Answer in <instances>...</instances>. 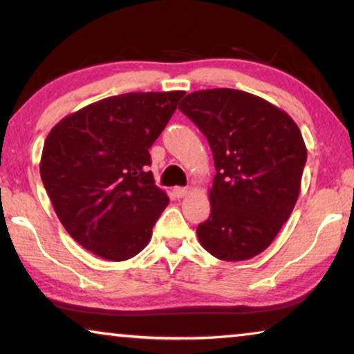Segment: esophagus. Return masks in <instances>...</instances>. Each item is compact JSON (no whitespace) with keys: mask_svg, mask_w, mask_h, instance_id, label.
Segmentation results:
<instances>
[{"mask_svg":"<svg viewBox=\"0 0 354 354\" xmlns=\"http://www.w3.org/2000/svg\"><path fill=\"white\" fill-rule=\"evenodd\" d=\"M172 193H174V196H176L177 199H180V198H183V196H187V194H188V188L176 187V188L172 189Z\"/></svg>","mask_w":354,"mask_h":354,"instance_id":"34e87169","label":"esophagus"}]
</instances>
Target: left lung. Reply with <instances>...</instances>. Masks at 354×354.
Instances as JSON below:
<instances>
[{"label":"left lung","instance_id":"left-lung-1","mask_svg":"<svg viewBox=\"0 0 354 354\" xmlns=\"http://www.w3.org/2000/svg\"><path fill=\"white\" fill-rule=\"evenodd\" d=\"M178 109L207 137L217 171L211 215L196 228L199 244L227 262L255 257L299 198L306 162L299 126L262 97L228 88L192 92Z\"/></svg>","mask_w":354,"mask_h":354}]
</instances>
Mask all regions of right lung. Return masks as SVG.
Listing matches in <instances>:
<instances>
[{"label":"right lung","instance_id":"obj_1","mask_svg":"<svg viewBox=\"0 0 354 354\" xmlns=\"http://www.w3.org/2000/svg\"><path fill=\"white\" fill-rule=\"evenodd\" d=\"M183 94L106 97L65 116L46 137L41 180L64 228L97 257L122 262L150 243L169 198L148 171V150Z\"/></svg>","mask_w":354,"mask_h":354}]
</instances>
